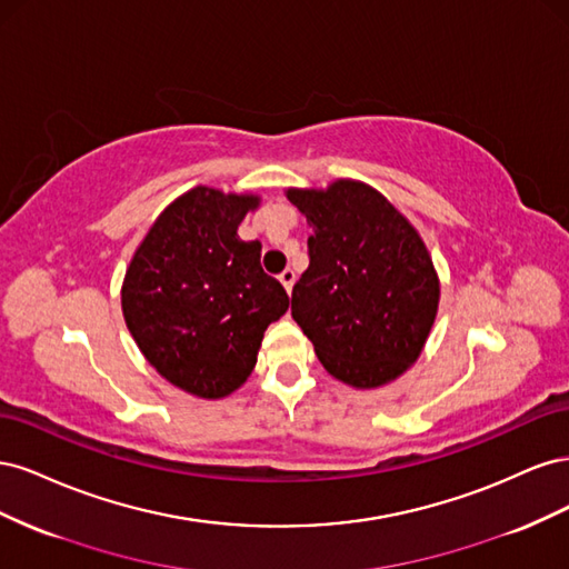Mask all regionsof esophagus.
<instances>
[{
	"label": "esophagus",
	"instance_id": "34e87169",
	"mask_svg": "<svg viewBox=\"0 0 569 569\" xmlns=\"http://www.w3.org/2000/svg\"><path fill=\"white\" fill-rule=\"evenodd\" d=\"M295 280H297V274H295V270H282L280 272V282L284 284V289L289 291V295H291V287H295Z\"/></svg>",
	"mask_w": 569,
	"mask_h": 569
}]
</instances>
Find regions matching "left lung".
<instances>
[{
  "label": "left lung",
  "instance_id": "left-lung-1",
  "mask_svg": "<svg viewBox=\"0 0 569 569\" xmlns=\"http://www.w3.org/2000/svg\"><path fill=\"white\" fill-rule=\"evenodd\" d=\"M287 199L313 228L291 318L337 380L387 385L416 363L437 316L439 280L420 234L360 182L289 189Z\"/></svg>",
  "mask_w": 569,
  "mask_h": 569
}]
</instances>
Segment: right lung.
Instances as JSON below:
<instances>
[{
    "instance_id": "obj_1",
    "label": "right lung",
    "mask_w": 569,
    "mask_h": 569,
    "mask_svg": "<svg viewBox=\"0 0 569 569\" xmlns=\"http://www.w3.org/2000/svg\"><path fill=\"white\" fill-rule=\"evenodd\" d=\"M256 197L197 187L153 222L123 284V316L137 347L168 382L220 399L256 366L266 327L289 308L261 268V242L237 228Z\"/></svg>"
}]
</instances>
